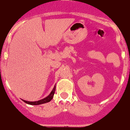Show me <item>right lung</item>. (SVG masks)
<instances>
[{
  "label": "right lung",
  "mask_w": 130,
  "mask_h": 130,
  "mask_svg": "<svg viewBox=\"0 0 130 130\" xmlns=\"http://www.w3.org/2000/svg\"><path fill=\"white\" fill-rule=\"evenodd\" d=\"M55 91V86L54 87V88H53V89L52 90V91L51 92L50 94L48 95L47 98H44V99H43V100H39V101H37V102H27V101H25V100H23V101H24L25 103L30 104V105H40V104L47 103V102H50L51 100L53 99V95H54Z\"/></svg>",
  "instance_id": "1"
}]
</instances>
